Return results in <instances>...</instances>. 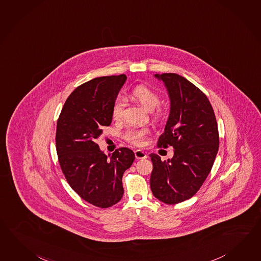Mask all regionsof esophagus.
Wrapping results in <instances>:
<instances>
[{
    "label": "esophagus",
    "mask_w": 261,
    "mask_h": 261,
    "mask_svg": "<svg viewBox=\"0 0 261 261\" xmlns=\"http://www.w3.org/2000/svg\"><path fill=\"white\" fill-rule=\"evenodd\" d=\"M134 155H135V158L136 159H146L147 158V155H146V153L144 151H142V150H140V149H137V150H135L134 151Z\"/></svg>",
    "instance_id": "esophagus-1"
}]
</instances>
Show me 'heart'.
Wrapping results in <instances>:
<instances>
[{"instance_id":"obj_1","label":"heart","mask_w":261,"mask_h":261,"mask_svg":"<svg viewBox=\"0 0 261 261\" xmlns=\"http://www.w3.org/2000/svg\"><path fill=\"white\" fill-rule=\"evenodd\" d=\"M132 97L145 109L152 111L155 119L159 120L164 116V110L159 106L161 102V97L157 92L152 90L151 88L146 85H137L132 91ZM125 104L126 101L124 97H117L115 98L112 106V117L115 121L121 119ZM148 134L149 129L147 127H129L125 132L123 138L133 146H143Z\"/></svg>"}]
</instances>
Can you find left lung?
Segmentation results:
<instances>
[{
	"mask_svg": "<svg viewBox=\"0 0 261 261\" xmlns=\"http://www.w3.org/2000/svg\"><path fill=\"white\" fill-rule=\"evenodd\" d=\"M167 87L169 118L158 147L173 146L167 162L150 154V188L165 204L181 203L194 196L210 174L218 152V126L212 104L198 87L176 73L156 75Z\"/></svg>",
	"mask_w": 261,
	"mask_h": 261,
	"instance_id": "8db88e82",
	"label": "left lung"
}]
</instances>
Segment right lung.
<instances>
[{
  "label": "right lung",
  "instance_id": "right-lung-1",
  "mask_svg": "<svg viewBox=\"0 0 261 261\" xmlns=\"http://www.w3.org/2000/svg\"><path fill=\"white\" fill-rule=\"evenodd\" d=\"M127 76L95 78L67 97L56 126V151L67 183L84 200L106 208L121 200L122 176L134 163V153L120 147L110 159L97 140L112 123V106Z\"/></svg>",
  "mask_w": 261,
  "mask_h": 261
}]
</instances>
